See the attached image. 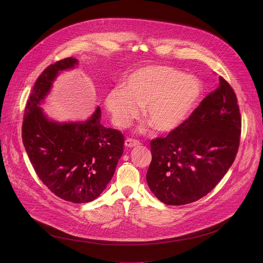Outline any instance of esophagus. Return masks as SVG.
<instances>
[{"label": "esophagus", "instance_id": "1", "mask_svg": "<svg viewBox=\"0 0 263 263\" xmlns=\"http://www.w3.org/2000/svg\"><path fill=\"white\" fill-rule=\"evenodd\" d=\"M139 144H140V142H139L138 140H136V139L127 138V139L125 140V145L128 146V147H134V146H137V145H139Z\"/></svg>", "mask_w": 263, "mask_h": 263}]
</instances>
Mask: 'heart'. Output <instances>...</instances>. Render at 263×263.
<instances>
[{
    "mask_svg": "<svg viewBox=\"0 0 263 263\" xmlns=\"http://www.w3.org/2000/svg\"><path fill=\"white\" fill-rule=\"evenodd\" d=\"M201 82L183 71L162 65L140 67L125 79L123 88L111 89L105 106L114 123L128 127L144 106V117L153 128L168 133L190 118L202 96Z\"/></svg>",
    "mask_w": 263,
    "mask_h": 263,
    "instance_id": "1",
    "label": "heart"
}]
</instances>
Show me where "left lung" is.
I'll list each match as a JSON object with an SVG mask.
<instances>
[{"instance_id": "obj_1", "label": "left lung", "mask_w": 263, "mask_h": 263, "mask_svg": "<svg viewBox=\"0 0 263 263\" xmlns=\"http://www.w3.org/2000/svg\"><path fill=\"white\" fill-rule=\"evenodd\" d=\"M241 116L231 85L219 77L185 123L151 144L146 182L166 205H185L210 193L235 160Z\"/></svg>"}]
</instances>
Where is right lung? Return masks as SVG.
<instances>
[{
	"mask_svg": "<svg viewBox=\"0 0 263 263\" xmlns=\"http://www.w3.org/2000/svg\"><path fill=\"white\" fill-rule=\"evenodd\" d=\"M78 60L67 57L50 64L37 78L25 108L22 138L33 168L57 197L88 203L105 190L124 152L121 131L101 125V109L82 123L49 121L40 107L60 70Z\"/></svg>",
	"mask_w": 263,
	"mask_h": 263,
	"instance_id": "right-lung-1",
	"label": "right lung"
}]
</instances>
